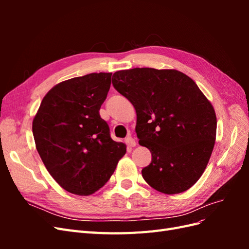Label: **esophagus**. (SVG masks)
<instances>
[{"label":"esophagus","mask_w":249,"mask_h":249,"mask_svg":"<svg viewBox=\"0 0 249 249\" xmlns=\"http://www.w3.org/2000/svg\"><path fill=\"white\" fill-rule=\"evenodd\" d=\"M124 142H125V144L127 145V147H134V146H136V141H135V139L132 138V137H126L125 140H124Z\"/></svg>","instance_id":"obj_1"}]
</instances>
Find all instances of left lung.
Here are the masks:
<instances>
[{
	"instance_id": "1",
	"label": "left lung",
	"mask_w": 249,
	"mask_h": 249,
	"mask_svg": "<svg viewBox=\"0 0 249 249\" xmlns=\"http://www.w3.org/2000/svg\"><path fill=\"white\" fill-rule=\"evenodd\" d=\"M112 84L137 113L139 144L152 153L142 177L165 194L197 182L213 152L217 120L195 82L176 70L143 67L114 72Z\"/></svg>"
}]
</instances>
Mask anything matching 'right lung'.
Masks as SVG:
<instances>
[{"label":"right lung","instance_id":"add662e5","mask_svg":"<svg viewBox=\"0 0 249 249\" xmlns=\"http://www.w3.org/2000/svg\"><path fill=\"white\" fill-rule=\"evenodd\" d=\"M112 72L59 83L43 97L32 130L44 166L63 189L89 195L102 188L125 152L100 115Z\"/></svg>","mask_w":249,"mask_h":249}]
</instances>
